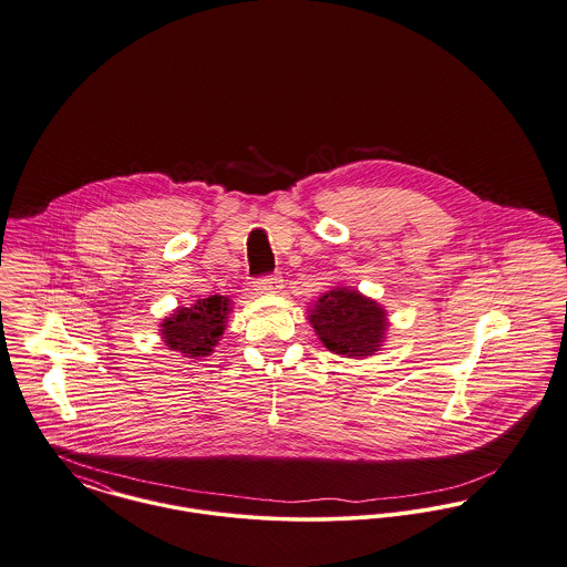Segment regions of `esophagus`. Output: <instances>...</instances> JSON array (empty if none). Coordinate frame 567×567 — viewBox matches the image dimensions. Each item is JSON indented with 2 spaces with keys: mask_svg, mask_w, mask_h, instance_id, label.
<instances>
[{
  "mask_svg": "<svg viewBox=\"0 0 567 567\" xmlns=\"http://www.w3.org/2000/svg\"><path fill=\"white\" fill-rule=\"evenodd\" d=\"M282 289V278L280 276H267L255 282V291L259 296H271V293H278Z\"/></svg>",
  "mask_w": 567,
  "mask_h": 567,
  "instance_id": "esophagus-1",
  "label": "esophagus"
}]
</instances>
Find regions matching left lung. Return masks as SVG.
<instances>
[{"label":"left lung","instance_id":"obj_1","mask_svg":"<svg viewBox=\"0 0 567 567\" xmlns=\"http://www.w3.org/2000/svg\"><path fill=\"white\" fill-rule=\"evenodd\" d=\"M308 323L328 351L364 360L381 351L390 319L388 310L355 287H333L308 310Z\"/></svg>","mask_w":567,"mask_h":567}]
</instances>
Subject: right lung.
I'll use <instances>...</instances> for the list:
<instances>
[{"label":"right lung","mask_w":567,"mask_h":567,"mask_svg":"<svg viewBox=\"0 0 567 567\" xmlns=\"http://www.w3.org/2000/svg\"><path fill=\"white\" fill-rule=\"evenodd\" d=\"M234 301L225 296H209L193 306H177L161 321V338L171 351L199 360L214 353V347L227 330Z\"/></svg>","instance_id":"right-lung-1"}]
</instances>
